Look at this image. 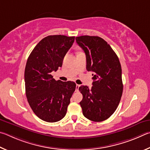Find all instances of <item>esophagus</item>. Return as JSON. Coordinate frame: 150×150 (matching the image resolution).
Returning <instances> with one entry per match:
<instances>
[{
	"label": "esophagus",
	"mask_w": 150,
	"mask_h": 150,
	"mask_svg": "<svg viewBox=\"0 0 150 150\" xmlns=\"http://www.w3.org/2000/svg\"><path fill=\"white\" fill-rule=\"evenodd\" d=\"M79 87H80V85L77 84L76 86V91H78V89H79Z\"/></svg>",
	"instance_id": "esophagus-1"
}]
</instances>
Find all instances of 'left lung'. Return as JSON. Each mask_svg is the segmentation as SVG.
I'll list each match as a JSON object with an SVG mask.
<instances>
[{
  "label": "left lung",
  "mask_w": 150,
  "mask_h": 150,
  "mask_svg": "<svg viewBox=\"0 0 150 150\" xmlns=\"http://www.w3.org/2000/svg\"><path fill=\"white\" fill-rule=\"evenodd\" d=\"M76 41L85 52L86 69L93 72L92 87L79 88L83 96L80 102L83 115L94 122L103 121L116 111L122 94L119 59L111 46L98 36H80Z\"/></svg>",
  "instance_id": "obj_1"
}]
</instances>
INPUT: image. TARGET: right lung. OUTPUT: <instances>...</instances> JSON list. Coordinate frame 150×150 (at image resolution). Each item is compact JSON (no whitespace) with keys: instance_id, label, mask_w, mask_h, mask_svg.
<instances>
[{"instance_id":"add662e5","label":"right lung","mask_w":150,"mask_h":150,"mask_svg":"<svg viewBox=\"0 0 150 150\" xmlns=\"http://www.w3.org/2000/svg\"><path fill=\"white\" fill-rule=\"evenodd\" d=\"M75 37L49 35L34 47L26 62L24 80L28 101L34 113L48 122L61 120L76 90L71 81L55 80L51 72L62 67Z\"/></svg>"}]
</instances>
